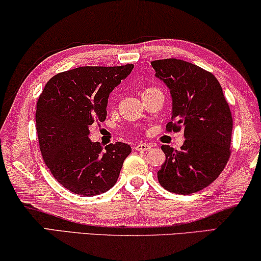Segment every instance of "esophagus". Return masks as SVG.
<instances>
[{"label": "esophagus", "instance_id": "esophagus-1", "mask_svg": "<svg viewBox=\"0 0 261 261\" xmlns=\"http://www.w3.org/2000/svg\"><path fill=\"white\" fill-rule=\"evenodd\" d=\"M135 149L137 150V151H150V150H151V145L145 144V143H141V144L136 145Z\"/></svg>", "mask_w": 261, "mask_h": 261}]
</instances>
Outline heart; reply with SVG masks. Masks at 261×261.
<instances>
[{
	"label": "heart",
	"instance_id": "heart-1",
	"mask_svg": "<svg viewBox=\"0 0 261 261\" xmlns=\"http://www.w3.org/2000/svg\"><path fill=\"white\" fill-rule=\"evenodd\" d=\"M152 90H155V89H151V87H148V89H144V90H143V92H142V95L145 94L146 92H149V91H152Z\"/></svg>",
	"mask_w": 261,
	"mask_h": 261
}]
</instances>
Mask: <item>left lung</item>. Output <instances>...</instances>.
<instances>
[{
    "label": "left lung",
    "mask_w": 261,
    "mask_h": 261,
    "mask_svg": "<svg viewBox=\"0 0 261 261\" xmlns=\"http://www.w3.org/2000/svg\"><path fill=\"white\" fill-rule=\"evenodd\" d=\"M171 95L170 131H185L181 150L162 145L166 162L157 172L164 189L200 192L221 174L230 155L233 119L221 85L212 73L178 59L151 62Z\"/></svg>",
    "instance_id": "1"
}]
</instances>
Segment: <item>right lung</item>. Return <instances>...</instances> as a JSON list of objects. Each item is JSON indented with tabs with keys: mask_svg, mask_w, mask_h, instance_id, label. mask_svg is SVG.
<instances>
[{
	"mask_svg": "<svg viewBox=\"0 0 261 261\" xmlns=\"http://www.w3.org/2000/svg\"><path fill=\"white\" fill-rule=\"evenodd\" d=\"M134 65L78 67L59 73L46 84L35 120L40 150L54 178L69 192L94 196L118 178L131 146L117 142L102 148L89 138L90 126L104 122L110 93Z\"/></svg>",
	"mask_w": 261,
	"mask_h": 261,
	"instance_id": "1",
	"label": "right lung"
}]
</instances>
